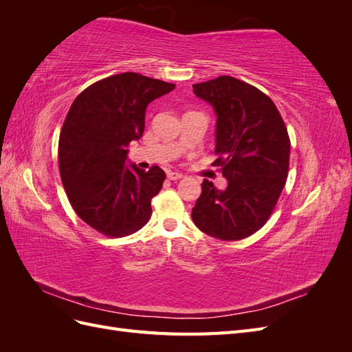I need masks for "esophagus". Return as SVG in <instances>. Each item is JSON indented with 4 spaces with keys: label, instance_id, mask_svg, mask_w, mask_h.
Masks as SVG:
<instances>
[{
    "label": "esophagus",
    "instance_id": "esophagus-1",
    "mask_svg": "<svg viewBox=\"0 0 352 352\" xmlns=\"http://www.w3.org/2000/svg\"><path fill=\"white\" fill-rule=\"evenodd\" d=\"M167 177L170 180H179V179L184 177V175L179 173V172H167Z\"/></svg>",
    "mask_w": 352,
    "mask_h": 352
}]
</instances>
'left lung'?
Returning <instances> with one entry per match:
<instances>
[{"label":"left lung","instance_id":"left-lung-1","mask_svg":"<svg viewBox=\"0 0 352 352\" xmlns=\"http://www.w3.org/2000/svg\"><path fill=\"white\" fill-rule=\"evenodd\" d=\"M192 88L217 116L212 166L228 180L223 190L202 180L192 220L216 239L248 238L267 221L286 182L291 142L285 123L267 95L232 76Z\"/></svg>","mask_w":352,"mask_h":352}]
</instances>
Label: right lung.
I'll use <instances>...</instances> for the list:
<instances>
[{"mask_svg":"<svg viewBox=\"0 0 352 352\" xmlns=\"http://www.w3.org/2000/svg\"><path fill=\"white\" fill-rule=\"evenodd\" d=\"M173 89L126 72L92 83L72 104L58 141L61 182L76 214L104 235L126 236L151 217L166 173L127 166V145L142 136L148 104Z\"/></svg>","mask_w":352,"mask_h":352,"instance_id":"right-lung-1","label":"right lung"}]
</instances>
